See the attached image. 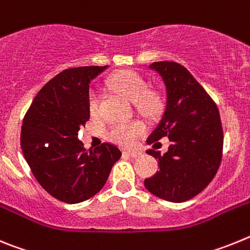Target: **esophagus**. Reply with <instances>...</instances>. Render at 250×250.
<instances>
[{
  "instance_id": "obj_1",
  "label": "esophagus",
  "mask_w": 250,
  "mask_h": 250,
  "mask_svg": "<svg viewBox=\"0 0 250 250\" xmlns=\"http://www.w3.org/2000/svg\"><path fill=\"white\" fill-rule=\"evenodd\" d=\"M124 154L127 156H131V158H140V156L144 155V152L140 151V150H125Z\"/></svg>"
}]
</instances>
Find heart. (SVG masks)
<instances>
[{"label":"heart","mask_w":250,"mask_h":250,"mask_svg":"<svg viewBox=\"0 0 250 250\" xmlns=\"http://www.w3.org/2000/svg\"><path fill=\"white\" fill-rule=\"evenodd\" d=\"M109 86L112 90L121 94L124 98L136 104L141 112L145 115L155 114L160 106L158 95L146 92V81L135 72L120 71L109 79ZM87 106L91 116L100 114V96L96 90H91L87 98ZM145 131L144 125L138 121L134 123H115L107 130V138L123 146H129L135 143L136 139Z\"/></svg>","instance_id":"heart-1"}]
</instances>
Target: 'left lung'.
<instances>
[{"mask_svg":"<svg viewBox=\"0 0 250 250\" xmlns=\"http://www.w3.org/2000/svg\"><path fill=\"white\" fill-rule=\"evenodd\" d=\"M165 87V107L155 130L147 138L152 144L169 138L164 155L149 150L160 170L145 179L151 194L171 203H183L204 190L219 169L223 129L215 103L184 66L169 61L152 62Z\"/></svg>","mask_w":250,"mask_h":250,"instance_id":"left-lung-1","label":"left lung"}]
</instances>
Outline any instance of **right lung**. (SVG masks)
<instances>
[{
    "mask_svg": "<svg viewBox=\"0 0 250 250\" xmlns=\"http://www.w3.org/2000/svg\"><path fill=\"white\" fill-rule=\"evenodd\" d=\"M107 66L67 68L40 90L26 112L21 149L48 194L67 204L85 202L103 189L121 151L104 143L87 152L77 134L90 119V83Z\"/></svg>",
    "mask_w": 250,
    "mask_h": 250,
    "instance_id": "right-lung-1",
    "label": "right lung"
}]
</instances>
